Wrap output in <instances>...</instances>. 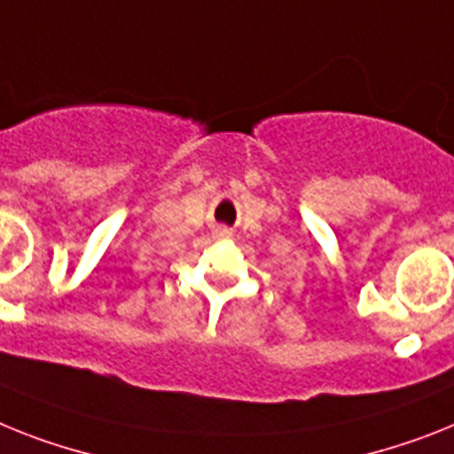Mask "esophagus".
Returning a JSON list of instances; mask_svg holds the SVG:
<instances>
[{"mask_svg": "<svg viewBox=\"0 0 454 454\" xmlns=\"http://www.w3.org/2000/svg\"><path fill=\"white\" fill-rule=\"evenodd\" d=\"M231 231H228V228H216L215 231V235H212V238L215 239H219V242H223V239H231Z\"/></svg>", "mask_w": 454, "mask_h": 454, "instance_id": "34e87169", "label": "esophagus"}]
</instances>
